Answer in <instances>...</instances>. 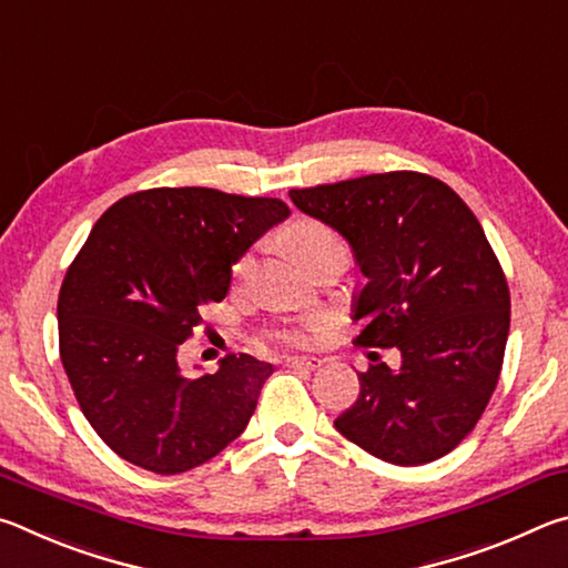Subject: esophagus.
I'll return each mask as SVG.
<instances>
[{
  "label": "esophagus",
  "mask_w": 568,
  "mask_h": 568,
  "mask_svg": "<svg viewBox=\"0 0 568 568\" xmlns=\"http://www.w3.org/2000/svg\"><path fill=\"white\" fill-rule=\"evenodd\" d=\"M285 363L291 365V368H301V371H315L323 365V361L315 358V355H291Z\"/></svg>",
  "instance_id": "esophagus-1"
}]
</instances>
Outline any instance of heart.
Wrapping results in <instances>:
<instances>
[{"mask_svg":"<svg viewBox=\"0 0 568 568\" xmlns=\"http://www.w3.org/2000/svg\"><path fill=\"white\" fill-rule=\"evenodd\" d=\"M281 240L287 253L293 255V261H297L303 267L311 263L315 255L325 253V250L343 247L338 235H335L328 225L318 223V220H295V223H291L283 230ZM250 265H253V253H243L233 263V267H230V273H233L235 281H240V277L247 275ZM291 338L301 343L305 341V335L293 333Z\"/></svg>","mask_w":568,"mask_h":568,"instance_id":"1","label":"heart"}]
</instances>
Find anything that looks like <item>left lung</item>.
Instances as JSON below:
<instances>
[{"mask_svg": "<svg viewBox=\"0 0 568 568\" xmlns=\"http://www.w3.org/2000/svg\"><path fill=\"white\" fill-rule=\"evenodd\" d=\"M291 200L348 240L365 275L355 343L400 351L396 371L376 361L358 373V398L335 428L396 466L446 456L491 400L511 323L484 227L446 182L408 170L291 190Z\"/></svg>", "mask_w": 568, "mask_h": 568, "instance_id": "left-lung-1", "label": "left lung"}]
</instances>
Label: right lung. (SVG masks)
<instances>
[{"mask_svg":"<svg viewBox=\"0 0 568 568\" xmlns=\"http://www.w3.org/2000/svg\"><path fill=\"white\" fill-rule=\"evenodd\" d=\"M291 210L277 197L155 187L114 203L67 271L57 321L74 398L120 458L172 476L243 434L271 363L240 353L187 378L178 351L230 267Z\"/></svg>","mask_w":568,"mask_h":568,"instance_id":"1","label":"right lung"}]
</instances>
